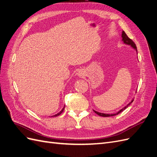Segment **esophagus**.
I'll use <instances>...</instances> for the list:
<instances>
[{
    "mask_svg": "<svg viewBox=\"0 0 157 157\" xmlns=\"http://www.w3.org/2000/svg\"><path fill=\"white\" fill-rule=\"evenodd\" d=\"M77 75H78V77H80V78H82V77H84V76H85V73H84V71L83 70H80L79 71H78Z\"/></svg>",
    "mask_w": 157,
    "mask_h": 157,
    "instance_id": "esophagus-1",
    "label": "esophagus"
}]
</instances>
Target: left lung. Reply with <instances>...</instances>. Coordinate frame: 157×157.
Listing matches in <instances>:
<instances>
[{
    "instance_id": "left-lung-1",
    "label": "left lung",
    "mask_w": 157,
    "mask_h": 157,
    "mask_svg": "<svg viewBox=\"0 0 157 157\" xmlns=\"http://www.w3.org/2000/svg\"><path fill=\"white\" fill-rule=\"evenodd\" d=\"M121 36H122V43L123 44H126V45H129V46H130L132 48L134 49L136 52V54H137V47H136V44H135V43L134 42H133L130 38H128V36L126 35V34L125 33V32L124 31H122V35H121ZM133 101H134V98H133L132 99V101L128 103V104H127V105L125 106V107H123L122 109H121L120 111H118L117 113H113V114H107V113H99V112H98V111H95V110H94L93 109V111L96 113L97 115H99V116H101V117H113V116H115V115H118V114H119L120 113H121L122 111H123L124 110V109H126L128 107V105H130V104L133 102Z\"/></svg>"
}]
</instances>
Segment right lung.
Listing matches in <instances>:
<instances>
[{"instance_id":"add662e5","label":"right lung","mask_w":157,"mask_h":157,"mask_svg":"<svg viewBox=\"0 0 157 157\" xmlns=\"http://www.w3.org/2000/svg\"><path fill=\"white\" fill-rule=\"evenodd\" d=\"M64 109H65V105H64V107H63V108L61 109V110L58 113H57V114H56V115H53V116H52V117H57V116H59L60 114H61L63 113V110H64Z\"/></svg>"}]
</instances>
